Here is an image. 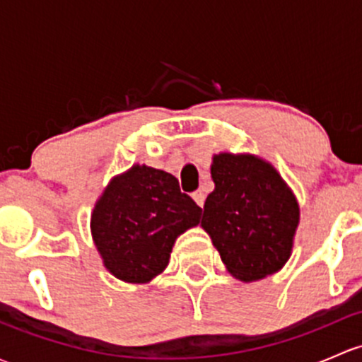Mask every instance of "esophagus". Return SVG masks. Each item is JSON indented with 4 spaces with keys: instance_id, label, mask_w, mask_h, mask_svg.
I'll use <instances>...</instances> for the list:
<instances>
[{
    "instance_id": "esophagus-1",
    "label": "esophagus",
    "mask_w": 362,
    "mask_h": 362,
    "mask_svg": "<svg viewBox=\"0 0 362 362\" xmlns=\"http://www.w3.org/2000/svg\"><path fill=\"white\" fill-rule=\"evenodd\" d=\"M192 199L196 201V203H197V206H201V208H203V204H204V199H206V196H204V192H203V191H196V192H192Z\"/></svg>"
}]
</instances>
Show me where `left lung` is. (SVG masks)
I'll use <instances>...</instances> for the list:
<instances>
[{"mask_svg": "<svg viewBox=\"0 0 362 362\" xmlns=\"http://www.w3.org/2000/svg\"><path fill=\"white\" fill-rule=\"evenodd\" d=\"M211 177L215 191L206 197L201 226L229 272L255 281L279 271L290 258L300 216L279 173L255 156L218 154Z\"/></svg>", "mask_w": 362, "mask_h": 362, "instance_id": "1", "label": "left lung"}]
</instances>
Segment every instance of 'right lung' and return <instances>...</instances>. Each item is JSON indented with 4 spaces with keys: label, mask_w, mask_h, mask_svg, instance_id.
<instances>
[{
    "label": "right lung",
    "mask_w": 362,
    "mask_h": 362,
    "mask_svg": "<svg viewBox=\"0 0 362 362\" xmlns=\"http://www.w3.org/2000/svg\"><path fill=\"white\" fill-rule=\"evenodd\" d=\"M201 211L173 175L136 165L102 194L91 232L109 272L147 283L165 271L177 235L197 226Z\"/></svg>",
    "instance_id": "obj_1"
}]
</instances>
